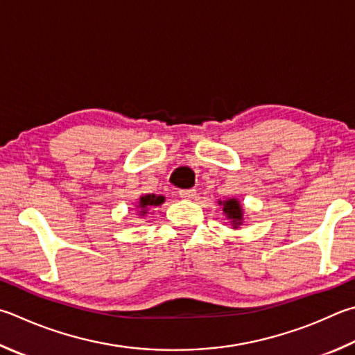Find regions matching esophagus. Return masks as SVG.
<instances>
[{
  "label": "esophagus",
  "mask_w": 355,
  "mask_h": 355,
  "mask_svg": "<svg viewBox=\"0 0 355 355\" xmlns=\"http://www.w3.org/2000/svg\"><path fill=\"white\" fill-rule=\"evenodd\" d=\"M178 194L182 198H194L197 196L196 189H180Z\"/></svg>",
  "instance_id": "1"
}]
</instances>
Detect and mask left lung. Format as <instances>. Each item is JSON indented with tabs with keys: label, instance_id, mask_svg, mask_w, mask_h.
Listing matches in <instances>:
<instances>
[{
	"label": "left lung",
	"instance_id": "left-lung-1",
	"mask_svg": "<svg viewBox=\"0 0 355 355\" xmlns=\"http://www.w3.org/2000/svg\"><path fill=\"white\" fill-rule=\"evenodd\" d=\"M223 212L233 220L234 227L242 222V208L236 198H230L227 202H223Z\"/></svg>",
	"mask_w": 355,
	"mask_h": 355
}]
</instances>
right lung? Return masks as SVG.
I'll return each instance as SVG.
<instances>
[{"label": "right lung", "instance_id": "obj_1", "mask_svg": "<svg viewBox=\"0 0 355 355\" xmlns=\"http://www.w3.org/2000/svg\"><path fill=\"white\" fill-rule=\"evenodd\" d=\"M163 202H164V197L155 196V194L141 197V198H139V208L143 209L141 212H143V216H144V214H146V211H147V208H149V206H159V205L163 203Z\"/></svg>", "mask_w": 355, "mask_h": 355}]
</instances>
